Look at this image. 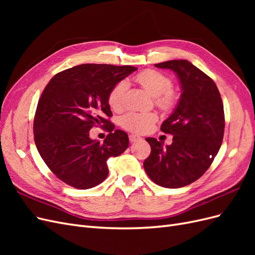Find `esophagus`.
I'll return each instance as SVG.
<instances>
[{
  "label": "esophagus",
  "mask_w": 255,
  "mask_h": 255,
  "mask_svg": "<svg viewBox=\"0 0 255 255\" xmlns=\"http://www.w3.org/2000/svg\"><path fill=\"white\" fill-rule=\"evenodd\" d=\"M128 139H129L130 142H136V141H138V140H140L141 138H140L139 136H137V135L130 134V135H128Z\"/></svg>",
  "instance_id": "1"
}]
</instances>
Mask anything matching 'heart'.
<instances>
[{
  "instance_id": "b5f03b06",
  "label": "heart",
  "mask_w": 255,
  "mask_h": 255,
  "mask_svg": "<svg viewBox=\"0 0 255 255\" xmlns=\"http://www.w3.org/2000/svg\"><path fill=\"white\" fill-rule=\"evenodd\" d=\"M138 84L155 97V102L161 110L168 111L172 109L176 102V94L172 89V81L168 75L157 70H143L136 75ZM128 89L126 81L117 83L109 94V104L113 110H120L123 105V99ZM156 121V116L152 113L128 112L120 119V125L133 133H144L149 130L153 123Z\"/></svg>"
}]
</instances>
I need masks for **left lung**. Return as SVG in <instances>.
<instances>
[{"label": "left lung", "mask_w": 255, "mask_h": 255, "mask_svg": "<svg viewBox=\"0 0 255 255\" xmlns=\"http://www.w3.org/2000/svg\"><path fill=\"white\" fill-rule=\"evenodd\" d=\"M154 66L176 74L182 95L160 127L173 135L172 143L164 146L155 138H146L151 154L143 168L159 186L180 188L201 177L217 155L225 133L223 104L214 81L190 61L173 59Z\"/></svg>", "instance_id": "1"}]
</instances>
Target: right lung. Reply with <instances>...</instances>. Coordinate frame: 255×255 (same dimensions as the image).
I'll list each match as a JSON object with an SVG mask.
<instances>
[{"instance_id":"add662e5","label":"right lung","mask_w":255,"mask_h":255,"mask_svg":"<svg viewBox=\"0 0 255 255\" xmlns=\"http://www.w3.org/2000/svg\"><path fill=\"white\" fill-rule=\"evenodd\" d=\"M137 70L132 66L83 64L55 74L38 101L34 119L37 150L59 180L88 189L109 175L107 159L128 146V136L107 119L113 116L109 94L116 84ZM104 126L103 144L89 130Z\"/></svg>"}]
</instances>
